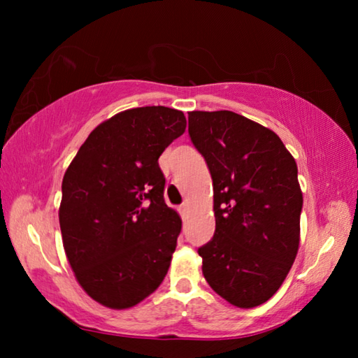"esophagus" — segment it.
Instances as JSON below:
<instances>
[{"label": "esophagus", "mask_w": 358, "mask_h": 358, "mask_svg": "<svg viewBox=\"0 0 358 358\" xmlns=\"http://www.w3.org/2000/svg\"><path fill=\"white\" fill-rule=\"evenodd\" d=\"M186 211H187V203H181V205H180V213H181V216H185Z\"/></svg>", "instance_id": "34e87169"}]
</instances>
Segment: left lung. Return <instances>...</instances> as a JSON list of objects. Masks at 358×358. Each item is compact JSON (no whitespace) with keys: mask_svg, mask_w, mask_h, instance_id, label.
Segmentation results:
<instances>
[{"mask_svg":"<svg viewBox=\"0 0 358 358\" xmlns=\"http://www.w3.org/2000/svg\"><path fill=\"white\" fill-rule=\"evenodd\" d=\"M213 180L216 230L199 248L202 273L230 305L254 308L286 280L300 245L296 162L273 131L230 110L187 113Z\"/></svg>","mask_w":358,"mask_h":358,"instance_id":"8db88e82","label":"left lung"}]
</instances>
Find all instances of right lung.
<instances>
[{
    "label": "right lung",
    "instance_id": "1",
    "mask_svg": "<svg viewBox=\"0 0 358 358\" xmlns=\"http://www.w3.org/2000/svg\"><path fill=\"white\" fill-rule=\"evenodd\" d=\"M185 129L175 108L120 112L92 131L64 173L58 215L66 257L102 306H136L167 275L181 220L164 202L157 159Z\"/></svg>",
    "mask_w": 358,
    "mask_h": 358
}]
</instances>
